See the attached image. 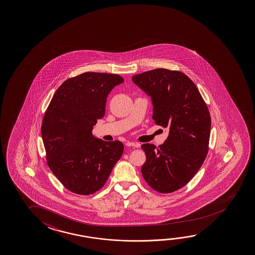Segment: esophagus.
<instances>
[{"mask_svg":"<svg viewBox=\"0 0 255 255\" xmlns=\"http://www.w3.org/2000/svg\"><path fill=\"white\" fill-rule=\"evenodd\" d=\"M126 146H133V147H138V146H140V145H139V143H138V142H127V143H126Z\"/></svg>","mask_w":255,"mask_h":255,"instance_id":"1","label":"esophagus"}]
</instances>
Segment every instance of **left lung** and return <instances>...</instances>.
<instances>
[{
    "mask_svg": "<svg viewBox=\"0 0 255 255\" xmlns=\"http://www.w3.org/2000/svg\"><path fill=\"white\" fill-rule=\"evenodd\" d=\"M134 84L152 99L155 125L168 127L158 147L143 144L146 183L163 194L174 192L196 175L209 150L211 116L192 80L180 71L156 68L132 76Z\"/></svg>",
    "mask_w": 255,
    "mask_h": 255,
    "instance_id": "obj_1",
    "label": "left lung"
}]
</instances>
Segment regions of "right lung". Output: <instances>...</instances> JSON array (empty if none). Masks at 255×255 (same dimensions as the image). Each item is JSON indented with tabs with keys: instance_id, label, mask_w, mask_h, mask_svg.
<instances>
[{
	"instance_id": "right-lung-1",
	"label": "right lung",
	"mask_w": 255,
	"mask_h": 255,
	"mask_svg": "<svg viewBox=\"0 0 255 255\" xmlns=\"http://www.w3.org/2000/svg\"><path fill=\"white\" fill-rule=\"evenodd\" d=\"M124 83L116 74L86 72L66 80L56 91L42 119L47 163L65 188L88 196L100 190L124 152L119 140L94 138L109 92Z\"/></svg>"
}]
</instances>
